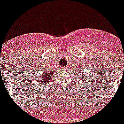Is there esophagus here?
Here are the masks:
<instances>
[{
	"instance_id": "obj_1",
	"label": "esophagus",
	"mask_w": 124,
	"mask_h": 124,
	"mask_svg": "<svg viewBox=\"0 0 124 124\" xmlns=\"http://www.w3.org/2000/svg\"><path fill=\"white\" fill-rule=\"evenodd\" d=\"M67 68H68V67H64V68H63V70H67Z\"/></svg>"
}]
</instances>
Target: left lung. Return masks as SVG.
<instances>
[{
	"mask_svg": "<svg viewBox=\"0 0 124 124\" xmlns=\"http://www.w3.org/2000/svg\"><path fill=\"white\" fill-rule=\"evenodd\" d=\"M76 73H77L78 74V75L79 76V77L81 78V79H83V78H82L83 77L86 78V75H85V74H84V75H83V71H82L81 70H78V71H77L76 72Z\"/></svg>",
	"mask_w": 124,
	"mask_h": 124,
	"instance_id": "8db88e82",
	"label": "left lung"
}]
</instances>
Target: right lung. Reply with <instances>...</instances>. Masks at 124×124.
I'll list each match as a JSON object with an SVG mask.
<instances>
[{
  "label": "right lung",
  "instance_id": "add662e5",
  "mask_svg": "<svg viewBox=\"0 0 124 124\" xmlns=\"http://www.w3.org/2000/svg\"><path fill=\"white\" fill-rule=\"evenodd\" d=\"M53 74H54L53 71L43 72V74L41 76H40V77H38V79H37V83H38L39 84H46L47 83H49L50 81H51V79H52L51 77H52V76ZM42 77L43 78H42Z\"/></svg>",
  "mask_w": 124,
  "mask_h": 124
}]
</instances>
